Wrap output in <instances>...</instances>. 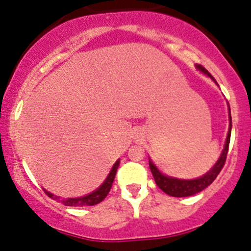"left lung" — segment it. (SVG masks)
<instances>
[{
	"label": "left lung",
	"mask_w": 251,
	"mask_h": 251,
	"mask_svg": "<svg viewBox=\"0 0 251 251\" xmlns=\"http://www.w3.org/2000/svg\"><path fill=\"white\" fill-rule=\"evenodd\" d=\"M197 69H199L201 72H204L205 75H210V77L212 78V75H210V72L207 71L204 66H201V65H197ZM229 115H230V126H229V131H227L226 142H225L224 149L223 151H222L221 157H219L218 161L216 162V165L213 166L212 170H210V172H207V173L205 174L204 176H201V178L194 179V180H181V179L171 178V176H163L162 173H160L159 170L154 166L153 162L149 161V167H151L154 180H155L156 185L161 188L163 192L167 193L168 196H172V197H190L196 193L201 192L202 190H205L209 185H211L213 181H215V179L219 174V172H221L222 168L224 167L225 160H226V155H227V151H229L230 136H231V114H230V108H229Z\"/></svg>",
	"instance_id": "8db88e82"
}]
</instances>
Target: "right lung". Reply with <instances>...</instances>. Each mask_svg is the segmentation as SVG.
<instances>
[{
    "mask_svg": "<svg viewBox=\"0 0 251 251\" xmlns=\"http://www.w3.org/2000/svg\"><path fill=\"white\" fill-rule=\"evenodd\" d=\"M118 166H120V160H117V161L115 162V165L112 166L108 178H106L105 181L100 185V187H98L95 192L90 193L85 197H80V198L60 199L59 197L53 196L52 193L47 192V191H45V192H46V194L50 197V198L54 199V201H57L59 202H63V204L66 205V206H92V205H96L98 204V202L102 201L103 199L108 196V193L110 192V188L112 186V182H114L115 176H116Z\"/></svg>",
    "mask_w": 251,
    "mask_h": 251,
    "instance_id": "1",
    "label": "right lung"
}]
</instances>
